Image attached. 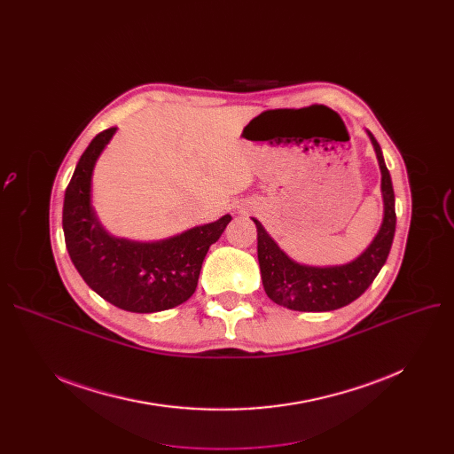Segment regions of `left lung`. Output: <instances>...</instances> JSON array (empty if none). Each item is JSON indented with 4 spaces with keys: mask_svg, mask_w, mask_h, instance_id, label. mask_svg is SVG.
I'll list each match as a JSON object with an SVG mask.
<instances>
[{
    "mask_svg": "<svg viewBox=\"0 0 454 454\" xmlns=\"http://www.w3.org/2000/svg\"><path fill=\"white\" fill-rule=\"evenodd\" d=\"M370 137L375 147L380 175H383L380 189H383L385 199V219L373 243L353 263L329 269L298 265L278 248L263 226L254 219L257 228V259L263 287L269 298L278 305L303 313L335 311V309L359 298L387 263L395 233L394 187L379 143L372 134Z\"/></svg>",
    "mask_w": 454,
    "mask_h": 454,
    "instance_id": "1",
    "label": "left lung"
}]
</instances>
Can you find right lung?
I'll return each mask as SVG.
<instances>
[{
    "instance_id": "1",
    "label": "right lung",
    "mask_w": 454,
    "mask_h": 454,
    "mask_svg": "<svg viewBox=\"0 0 454 454\" xmlns=\"http://www.w3.org/2000/svg\"><path fill=\"white\" fill-rule=\"evenodd\" d=\"M115 127L99 132L82 153L62 209L66 248L75 269L101 298L130 313H158L193 296L202 261L223 235L230 215L160 243H132L110 237L95 221L90 182L98 156Z\"/></svg>"
}]
</instances>
